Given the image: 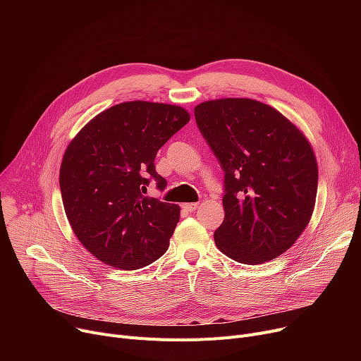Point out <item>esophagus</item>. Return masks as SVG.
I'll return each instance as SVG.
<instances>
[{
  "label": "esophagus",
  "mask_w": 361,
  "mask_h": 361,
  "mask_svg": "<svg viewBox=\"0 0 361 361\" xmlns=\"http://www.w3.org/2000/svg\"><path fill=\"white\" fill-rule=\"evenodd\" d=\"M183 207H184L187 212H195L197 207H199V203H192V202L190 203H184Z\"/></svg>",
  "instance_id": "34e87169"
}]
</instances>
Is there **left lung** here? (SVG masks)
<instances>
[{
  "mask_svg": "<svg viewBox=\"0 0 361 361\" xmlns=\"http://www.w3.org/2000/svg\"><path fill=\"white\" fill-rule=\"evenodd\" d=\"M195 117L225 173L216 247L244 264L281 256L314 211L317 161L305 133L278 109L249 98L204 101Z\"/></svg>",
  "mask_w": 361,
  "mask_h": 361,
  "instance_id": "obj_1",
  "label": "left lung"
}]
</instances>
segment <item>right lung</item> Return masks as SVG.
Instances as JSON below:
<instances>
[{
    "label": "right lung",
    "instance_id": "obj_1",
    "mask_svg": "<svg viewBox=\"0 0 361 361\" xmlns=\"http://www.w3.org/2000/svg\"><path fill=\"white\" fill-rule=\"evenodd\" d=\"M190 121L180 105L128 101L93 117L68 143L60 188L71 230L94 257L133 271L168 249L180 206L143 196L155 171L157 152Z\"/></svg>",
    "mask_w": 361,
    "mask_h": 361
}]
</instances>
